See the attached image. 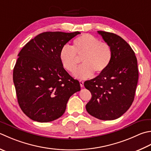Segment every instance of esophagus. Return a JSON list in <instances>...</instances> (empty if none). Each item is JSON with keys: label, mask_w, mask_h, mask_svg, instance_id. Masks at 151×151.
<instances>
[{"label": "esophagus", "mask_w": 151, "mask_h": 151, "mask_svg": "<svg viewBox=\"0 0 151 151\" xmlns=\"http://www.w3.org/2000/svg\"><path fill=\"white\" fill-rule=\"evenodd\" d=\"M79 82H80V85H81V86L82 88L84 87V82L82 81H79Z\"/></svg>", "instance_id": "esophagus-1"}]
</instances>
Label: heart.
<instances>
[{"instance_id":"heart-1","label":"heart","mask_w":151,"mask_h":151,"mask_svg":"<svg viewBox=\"0 0 151 151\" xmlns=\"http://www.w3.org/2000/svg\"><path fill=\"white\" fill-rule=\"evenodd\" d=\"M82 57V65L75 73L79 79L90 78L96 72L102 73L107 69L112 60V50L107 43L90 34H84L73 41L72 47L65 45L60 52V61L67 71L74 73Z\"/></svg>"}]
</instances>
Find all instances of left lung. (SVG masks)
<instances>
[{"label": "left lung", "instance_id": "1", "mask_svg": "<svg viewBox=\"0 0 151 151\" xmlns=\"http://www.w3.org/2000/svg\"><path fill=\"white\" fill-rule=\"evenodd\" d=\"M97 32L111 46L112 60L107 70L84 82L91 93L86 109L97 119L111 120L125 113L134 101L139 77L137 61L134 50L122 38L112 32Z\"/></svg>", "mask_w": 151, "mask_h": 151}]
</instances>
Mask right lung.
Instances as JSON below:
<instances>
[{
	"instance_id": "right-lung-1",
	"label": "right lung",
	"mask_w": 151,
	"mask_h": 151,
	"mask_svg": "<svg viewBox=\"0 0 151 151\" xmlns=\"http://www.w3.org/2000/svg\"><path fill=\"white\" fill-rule=\"evenodd\" d=\"M80 33L44 32L19 52L13 81L19 107L32 120L48 122L59 119L70 97L81 90L78 81L65 70L60 59L62 47Z\"/></svg>"
}]
</instances>
